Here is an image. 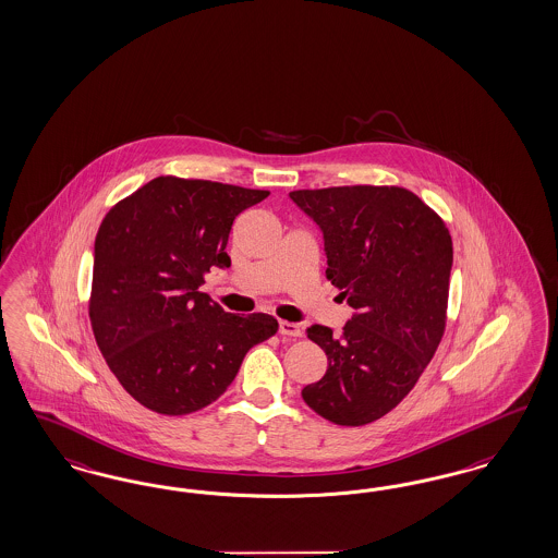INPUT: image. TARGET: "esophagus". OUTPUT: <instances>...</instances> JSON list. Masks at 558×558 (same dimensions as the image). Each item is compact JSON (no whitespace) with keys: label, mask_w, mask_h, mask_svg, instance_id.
Listing matches in <instances>:
<instances>
[{"label":"esophagus","mask_w":558,"mask_h":558,"mask_svg":"<svg viewBox=\"0 0 558 558\" xmlns=\"http://www.w3.org/2000/svg\"><path fill=\"white\" fill-rule=\"evenodd\" d=\"M278 331H280L282 336H292V338H299V336L303 333L299 324H292V322H280V324H278Z\"/></svg>","instance_id":"34e87169"}]
</instances>
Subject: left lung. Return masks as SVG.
<instances>
[{"instance_id": "left-lung-1", "label": "left lung", "mask_w": 558, "mask_h": 558, "mask_svg": "<svg viewBox=\"0 0 558 558\" xmlns=\"http://www.w3.org/2000/svg\"><path fill=\"white\" fill-rule=\"evenodd\" d=\"M290 199L319 227L327 280L354 308L340 333L307 327L327 371L303 400L329 423H373L404 400L441 342L451 234L404 187L299 190Z\"/></svg>"}]
</instances>
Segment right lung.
Wrapping results in <instances>:
<instances>
[{
  "label": "right lung",
  "instance_id": "obj_1",
  "mask_svg": "<svg viewBox=\"0 0 558 558\" xmlns=\"http://www.w3.org/2000/svg\"><path fill=\"white\" fill-rule=\"evenodd\" d=\"M202 179L156 177L116 204L95 241L90 324L123 389L158 414L181 416L218 400L250 348L271 338L266 313H227L199 292L229 268L234 218L268 197Z\"/></svg>",
  "mask_w": 558,
  "mask_h": 558
}]
</instances>
